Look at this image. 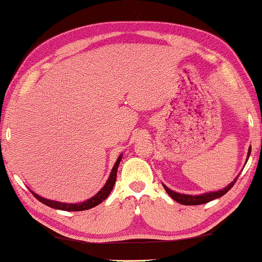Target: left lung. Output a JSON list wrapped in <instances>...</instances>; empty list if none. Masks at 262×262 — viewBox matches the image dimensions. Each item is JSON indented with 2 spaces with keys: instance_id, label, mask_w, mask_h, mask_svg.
Returning <instances> with one entry per match:
<instances>
[{
  "instance_id": "left-lung-1",
  "label": "left lung",
  "mask_w": 262,
  "mask_h": 262,
  "mask_svg": "<svg viewBox=\"0 0 262 262\" xmlns=\"http://www.w3.org/2000/svg\"><path fill=\"white\" fill-rule=\"evenodd\" d=\"M250 154H251V147L249 148L247 160H249ZM237 178H238V176L235 178V180H233V182L230 183V184L224 187L223 190H220V191H216V192H209V193H205V194H201V195L181 194V193H177V192H175V191H171L170 189H168L166 185H163V187H164V190L167 191V193L170 195L173 200H176L177 203H180L182 205H187V206H194V205H203V204H206V203H209V201H212L214 199H217V198H220V196L224 195L229 190L231 189L233 185H235Z\"/></svg>"
}]
</instances>
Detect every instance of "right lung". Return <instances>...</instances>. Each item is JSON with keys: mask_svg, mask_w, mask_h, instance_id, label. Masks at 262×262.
<instances>
[{"mask_svg": "<svg viewBox=\"0 0 262 262\" xmlns=\"http://www.w3.org/2000/svg\"><path fill=\"white\" fill-rule=\"evenodd\" d=\"M121 160H122V155L117 159V161H116V163H115V166L113 168L112 172H110V176L108 178V181H107V183H105L102 189H101L94 196H92L91 199L84 201V203H79V204L58 203V201H53V200L45 199V198H42V196L35 194L34 192H32V191L31 192H32V194H33L35 198L40 201V203L47 205V206H49V207L55 208V209L68 210V212H80V210H86V209L93 208V207H95V206H98L99 204L102 203V201L110 194V192H112L113 187L115 185V182H116L117 168H118L119 162H121Z\"/></svg>", "mask_w": 262, "mask_h": 262, "instance_id": "obj_1", "label": "right lung"}]
</instances>
